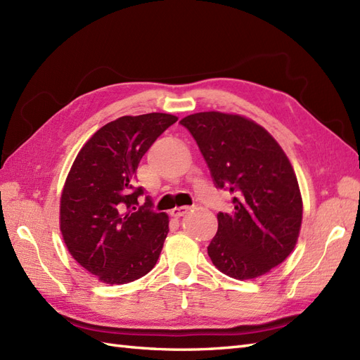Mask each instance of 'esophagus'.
<instances>
[{"label": "esophagus", "instance_id": "1", "mask_svg": "<svg viewBox=\"0 0 360 360\" xmlns=\"http://www.w3.org/2000/svg\"><path fill=\"white\" fill-rule=\"evenodd\" d=\"M189 210V207H186V206H183V207H176V209H172L171 210V217H174V218H180V217H183L184 213H186Z\"/></svg>", "mask_w": 360, "mask_h": 360}]
</instances>
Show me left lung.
<instances>
[{
  "instance_id": "obj_1",
  "label": "left lung",
  "mask_w": 360,
  "mask_h": 360,
  "mask_svg": "<svg viewBox=\"0 0 360 360\" xmlns=\"http://www.w3.org/2000/svg\"><path fill=\"white\" fill-rule=\"evenodd\" d=\"M210 169L215 186L231 193L230 213H218L207 255L238 280L269 273L292 252L303 201L285 151L264 127L239 115L201 112L180 121Z\"/></svg>"
}]
</instances>
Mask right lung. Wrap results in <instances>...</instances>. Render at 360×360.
Returning a JSON list of instances; mask_svg holds the SVG:
<instances>
[{
  "label": "right lung",
  "instance_id": "1",
  "mask_svg": "<svg viewBox=\"0 0 360 360\" xmlns=\"http://www.w3.org/2000/svg\"><path fill=\"white\" fill-rule=\"evenodd\" d=\"M176 121L168 113L121 116L86 142L68 174L60 198L63 240L71 256L104 283L138 280L160 256L169 219L153 210L150 195L141 204L145 189L136 186V169Z\"/></svg>",
  "mask_w": 360,
  "mask_h": 360
}]
</instances>
